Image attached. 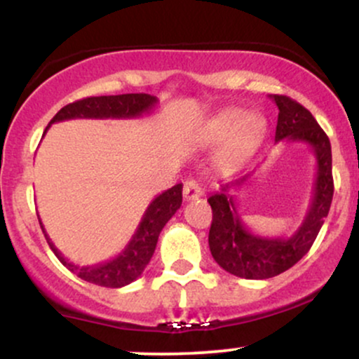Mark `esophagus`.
<instances>
[{"mask_svg":"<svg viewBox=\"0 0 359 359\" xmlns=\"http://www.w3.org/2000/svg\"><path fill=\"white\" fill-rule=\"evenodd\" d=\"M201 196H204V189L197 180H187L184 184V199L185 201H194L199 199Z\"/></svg>","mask_w":359,"mask_h":359,"instance_id":"esophagus-1","label":"esophagus"}]
</instances>
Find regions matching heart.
<instances>
[{"mask_svg":"<svg viewBox=\"0 0 359 359\" xmlns=\"http://www.w3.org/2000/svg\"><path fill=\"white\" fill-rule=\"evenodd\" d=\"M266 121L257 111L241 113L240 109L229 108L219 111L204 123L199 138L203 143H219L226 140L221 150V160L224 165H241L258 145Z\"/></svg>","mask_w":359,"mask_h":359,"instance_id":"1","label":"heart"}]
</instances>
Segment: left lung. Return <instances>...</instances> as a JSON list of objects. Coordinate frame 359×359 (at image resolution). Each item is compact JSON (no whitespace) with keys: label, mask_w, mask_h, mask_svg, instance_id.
I'll return each mask as SVG.
<instances>
[{"label":"left lung","mask_w":359,"mask_h":359,"mask_svg":"<svg viewBox=\"0 0 359 359\" xmlns=\"http://www.w3.org/2000/svg\"><path fill=\"white\" fill-rule=\"evenodd\" d=\"M270 100L278 108L275 143L287 140L311 148L316 156V182L306 217L290 236H262L250 231L243 222L233 192L250 179L251 172L236 177L209 197L208 203L212 209L209 248L212 258L228 273L250 280L277 277L294 266L311 250L327 217L334 194L331 142L327 135L317 125L311 111L297 101L278 94L270 96Z\"/></svg>","instance_id":"obj_1"}]
</instances>
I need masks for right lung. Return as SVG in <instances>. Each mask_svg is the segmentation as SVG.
Instances as JSON below:
<instances>
[{
	"label": "right lung",
	"instance_id": "obj_1",
	"mask_svg": "<svg viewBox=\"0 0 359 359\" xmlns=\"http://www.w3.org/2000/svg\"><path fill=\"white\" fill-rule=\"evenodd\" d=\"M155 96L150 94H119V96H96L86 97V100L71 102L64 106L59 113L55 114L45 128L43 135L53 123L67 121V119H131L140 118L143 114H148L154 111L156 106ZM182 204V184H177L172 189H167L165 192L158 194L150 204H148L142 221H140L137 231H135L131 240L128 241L125 250L116 255L108 262L97 263V265L81 266L76 263L69 262L59 250L55 248L47 231H45L42 221V231L47 238V243L55 257L60 259L62 265L67 266L72 273L77 277L86 280L89 283H96L101 287L119 288L125 287L128 283L135 282L140 275L147 269L154 257L156 241H158L160 231L167 224L168 219L177 212V209Z\"/></svg>",
	"mask_w": 359,
	"mask_h": 359
}]
</instances>
